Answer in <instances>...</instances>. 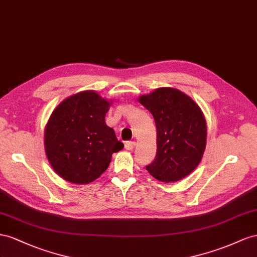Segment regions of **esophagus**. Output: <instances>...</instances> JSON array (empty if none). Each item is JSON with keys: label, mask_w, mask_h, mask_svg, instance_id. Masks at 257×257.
Masks as SVG:
<instances>
[{"label": "esophagus", "mask_w": 257, "mask_h": 257, "mask_svg": "<svg viewBox=\"0 0 257 257\" xmlns=\"http://www.w3.org/2000/svg\"><path fill=\"white\" fill-rule=\"evenodd\" d=\"M135 145H136V142L127 141V142H124V149H126L127 151H131L135 148Z\"/></svg>", "instance_id": "obj_1"}]
</instances>
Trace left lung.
Returning a JSON list of instances; mask_svg holds the SVG:
<instances>
[{"label":"left lung","instance_id":"left-lung-1","mask_svg":"<svg viewBox=\"0 0 257 257\" xmlns=\"http://www.w3.org/2000/svg\"><path fill=\"white\" fill-rule=\"evenodd\" d=\"M139 101L152 113L157 130V152L149 173L161 182H177L199 165L207 142L200 107L174 88H158Z\"/></svg>","mask_w":257,"mask_h":257}]
</instances>
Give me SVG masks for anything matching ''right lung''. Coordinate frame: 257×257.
<instances>
[{"label": "right lung", "instance_id": "obj_1", "mask_svg": "<svg viewBox=\"0 0 257 257\" xmlns=\"http://www.w3.org/2000/svg\"><path fill=\"white\" fill-rule=\"evenodd\" d=\"M109 102L87 90L58 105L45 129V151L51 167L65 181L88 184L111 163L113 153L123 144L106 126Z\"/></svg>", "mask_w": 257, "mask_h": 257}]
</instances>
